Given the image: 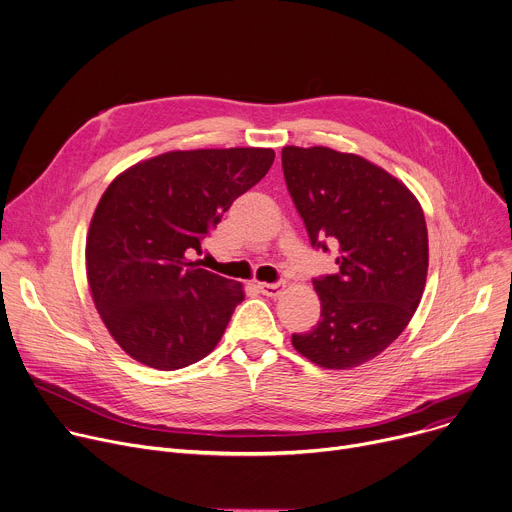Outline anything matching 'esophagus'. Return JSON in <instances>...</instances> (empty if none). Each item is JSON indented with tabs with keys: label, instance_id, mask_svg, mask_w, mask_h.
<instances>
[{
	"label": "esophagus",
	"instance_id": "esophagus-1",
	"mask_svg": "<svg viewBox=\"0 0 512 512\" xmlns=\"http://www.w3.org/2000/svg\"><path fill=\"white\" fill-rule=\"evenodd\" d=\"M257 288H259L261 294H265V296H269V298H275V296L282 294V290L286 288V284H284V282H277V284H263V282H259Z\"/></svg>",
	"mask_w": 512,
	"mask_h": 512
}]
</instances>
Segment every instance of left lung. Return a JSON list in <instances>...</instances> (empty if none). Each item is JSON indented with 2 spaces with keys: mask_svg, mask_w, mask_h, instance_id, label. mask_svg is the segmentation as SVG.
<instances>
[{
  "mask_svg": "<svg viewBox=\"0 0 512 512\" xmlns=\"http://www.w3.org/2000/svg\"><path fill=\"white\" fill-rule=\"evenodd\" d=\"M282 167L312 247H339V271L314 280L320 320L292 345L324 369L357 367L400 337L423 298V208L402 181L353 153L284 147Z\"/></svg>",
  "mask_w": 512,
  "mask_h": 512,
  "instance_id": "left-lung-1",
  "label": "left lung"
}]
</instances>
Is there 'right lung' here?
Listing matches in <instances>:
<instances>
[{
  "instance_id": "add662e5",
  "label": "right lung",
  "mask_w": 512,
  "mask_h": 512,
  "mask_svg": "<svg viewBox=\"0 0 512 512\" xmlns=\"http://www.w3.org/2000/svg\"><path fill=\"white\" fill-rule=\"evenodd\" d=\"M273 159L255 147L169 151L108 185L85 241L87 284L132 359L173 371L214 351L245 292L188 255Z\"/></svg>"
}]
</instances>
